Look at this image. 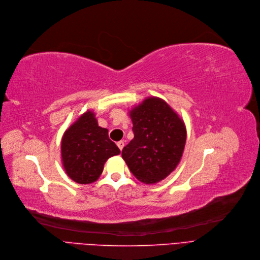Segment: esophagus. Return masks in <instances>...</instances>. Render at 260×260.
<instances>
[{"instance_id": "esophagus-1", "label": "esophagus", "mask_w": 260, "mask_h": 260, "mask_svg": "<svg viewBox=\"0 0 260 260\" xmlns=\"http://www.w3.org/2000/svg\"><path fill=\"white\" fill-rule=\"evenodd\" d=\"M123 146H125V142H123V141H119V142H117V147L119 148V149H120V151L122 150V148H123Z\"/></svg>"}]
</instances>
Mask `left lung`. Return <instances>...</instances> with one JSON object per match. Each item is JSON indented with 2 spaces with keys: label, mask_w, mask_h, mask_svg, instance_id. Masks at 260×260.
I'll return each mask as SVG.
<instances>
[{
  "label": "left lung",
  "mask_w": 260,
  "mask_h": 260,
  "mask_svg": "<svg viewBox=\"0 0 260 260\" xmlns=\"http://www.w3.org/2000/svg\"><path fill=\"white\" fill-rule=\"evenodd\" d=\"M134 138L121 156L133 176L145 184L167 178L179 165L186 143L184 120L164 100L150 96L129 111Z\"/></svg>",
  "instance_id": "8db88e82"
}]
</instances>
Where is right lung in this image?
Wrapping results in <instances>:
<instances>
[{
    "label": "right lung",
    "mask_w": 260,
    "mask_h": 260,
    "mask_svg": "<svg viewBox=\"0 0 260 260\" xmlns=\"http://www.w3.org/2000/svg\"><path fill=\"white\" fill-rule=\"evenodd\" d=\"M120 150L109 139L108 129L98 126L94 111L86 110L64 131L61 140V162L74 182L91 184L98 180L104 165Z\"/></svg>",
    "instance_id": "right-lung-1"
}]
</instances>
